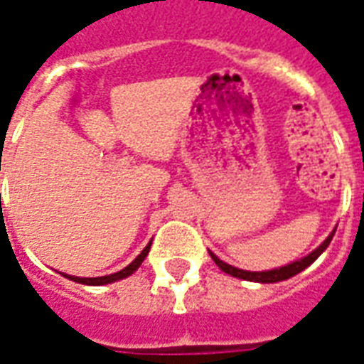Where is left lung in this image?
<instances>
[{
    "label": "left lung",
    "mask_w": 364,
    "mask_h": 364,
    "mask_svg": "<svg viewBox=\"0 0 364 364\" xmlns=\"http://www.w3.org/2000/svg\"><path fill=\"white\" fill-rule=\"evenodd\" d=\"M333 234H336V228L331 230V234H329L323 242H321L314 252H310L306 257H302V259H296L292 261V263H289V265H282V267H277V269H271V271H244V269H237V267H232V265H228L226 261L218 259L216 255H214L213 252L210 253V257H213V261L218 265V267L224 271V273L232 274V277H236V279H244V281H252V282H281V281H287V279H290V277H294V274H298L300 271H304L306 267H310L314 261L320 257L321 253L328 250L329 242H331V237H333Z\"/></svg>",
    "instance_id": "obj_1"
}]
</instances>
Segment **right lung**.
I'll use <instances>...</instances> for the list:
<instances>
[{"label":"right lung","instance_id":"add662e5","mask_svg":"<svg viewBox=\"0 0 364 364\" xmlns=\"http://www.w3.org/2000/svg\"><path fill=\"white\" fill-rule=\"evenodd\" d=\"M150 245L151 242L144 247L142 252H140V255H138L130 265H127L124 269H120V271H117V273H112V274H105V277H74V274H66V273H62V274H64L66 279H70V281L80 282V284H90V287H103V284H111V282H117L120 281V279H127V277H130V274L134 273L136 269L140 267V265L144 263V259H146V255H148V252H150Z\"/></svg>","mask_w":364,"mask_h":364}]
</instances>
